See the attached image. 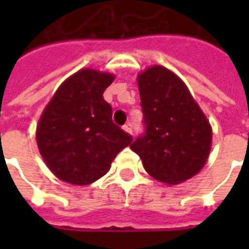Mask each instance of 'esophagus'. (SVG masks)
<instances>
[{
    "label": "esophagus",
    "instance_id": "esophagus-1",
    "mask_svg": "<svg viewBox=\"0 0 249 249\" xmlns=\"http://www.w3.org/2000/svg\"><path fill=\"white\" fill-rule=\"evenodd\" d=\"M123 129L126 132V133H129V135H132V132H133V125L130 124V123H128V124H125L124 126H123Z\"/></svg>",
    "mask_w": 249,
    "mask_h": 249
}]
</instances>
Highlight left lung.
<instances>
[{
	"label": "left lung",
	"mask_w": 249,
	"mask_h": 249,
	"mask_svg": "<svg viewBox=\"0 0 249 249\" xmlns=\"http://www.w3.org/2000/svg\"><path fill=\"white\" fill-rule=\"evenodd\" d=\"M144 133L130 149L161 183L180 184L197 175L208 159L212 128L187 85L160 65L137 77Z\"/></svg>",
	"instance_id": "obj_1"
}]
</instances>
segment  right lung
I'll return each instance as SVG.
<instances>
[{
    "mask_svg": "<svg viewBox=\"0 0 249 249\" xmlns=\"http://www.w3.org/2000/svg\"><path fill=\"white\" fill-rule=\"evenodd\" d=\"M113 74L82 69L62 82L37 125V145L57 178L88 185L103 178L132 136L114 124L103 97Z\"/></svg>",
    "mask_w": 249,
    "mask_h": 249,
    "instance_id": "right-lung-1",
    "label": "right lung"
}]
</instances>
